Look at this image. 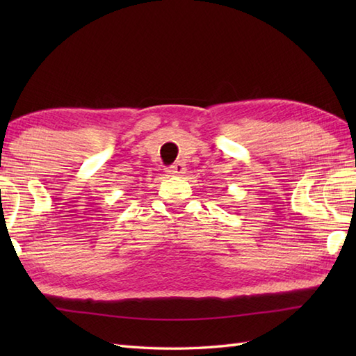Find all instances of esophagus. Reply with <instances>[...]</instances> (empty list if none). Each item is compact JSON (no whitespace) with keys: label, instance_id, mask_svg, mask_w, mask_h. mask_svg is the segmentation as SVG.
Listing matches in <instances>:
<instances>
[{"label":"esophagus","instance_id":"obj_1","mask_svg":"<svg viewBox=\"0 0 356 356\" xmlns=\"http://www.w3.org/2000/svg\"><path fill=\"white\" fill-rule=\"evenodd\" d=\"M166 171H168V174H171V176H180V174H184L186 171V165L184 162H176Z\"/></svg>","mask_w":356,"mask_h":356}]
</instances>
